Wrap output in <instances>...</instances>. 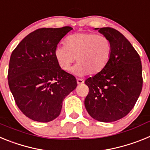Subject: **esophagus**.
I'll use <instances>...</instances> for the list:
<instances>
[{"mask_svg":"<svg viewBox=\"0 0 150 150\" xmlns=\"http://www.w3.org/2000/svg\"><path fill=\"white\" fill-rule=\"evenodd\" d=\"M76 82H77L78 85H80V84H83V83H84V80H83V79H79V78L76 79Z\"/></svg>","mask_w":150,"mask_h":150,"instance_id":"esophagus-1","label":"esophagus"}]
</instances>
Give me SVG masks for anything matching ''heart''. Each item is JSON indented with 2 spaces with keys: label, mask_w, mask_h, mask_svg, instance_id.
Returning a JSON list of instances; mask_svg holds the SVG:
<instances>
[{
  "label": "heart",
  "mask_w": 150,
  "mask_h": 150,
  "mask_svg": "<svg viewBox=\"0 0 150 150\" xmlns=\"http://www.w3.org/2000/svg\"><path fill=\"white\" fill-rule=\"evenodd\" d=\"M66 45H58L54 56L63 71H68L76 59L72 73L77 76L97 74L105 68L110 60L112 46L105 36L94 33H76L68 36Z\"/></svg>",
  "instance_id": "1"
}]
</instances>
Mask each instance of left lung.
<instances>
[{"instance_id":"1","label":"left lung","mask_w":150,"mask_h":150,"mask_svg":"<svg viewBox=\"0 0 150 150\" xmlns=\"http://www.w3.org/2000/svg\"><path fill=\"white\" fill-rule=\"evenodd\" d=\"M112 43L110 60L105 68L85 83L89 92L85 107L91 117L103 122L120 120L132 110L143 86L140 58L122 34L112 28H96Z\"/></svg>"}]
</instances>
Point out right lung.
Wrapping results in <instances>:
<instances>
[{"label":"right lung","instance_id":"add662e5","mask_svg":"<svg viewBox=\"0 0 150 150\" xmlns=\"http://www.w3.org/2000/svg\"><path fill=\"white\" fill-rule=\"evenodd\" d=\"M72 29H38L12 52L9 87L19 110L34 121L55 120L60 115L64 99L77 86L76 78L62 70L54 56L55 48Z\"/></svg>","mask_w":150,"mask_h":150}]
</instances>
